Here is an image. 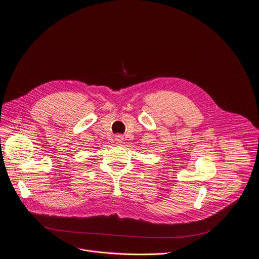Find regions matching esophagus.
<instances>
[{"label": "esophagus", "mask_w": 259, "mask_h": 259, "mask_svg": "<svg viewBox=\"0 0 259 259\" xmlns=\"http://www.w3.org/2000/svg\"><path fill=\"white\" fill-rule=\"evenodd\" d=\"M122 141H124V140H122V138L120 137V135H116V137H115L116 144H120V143H122Z\"/></svg>", "instance_id": "esophagus-1"}]
</instances>
